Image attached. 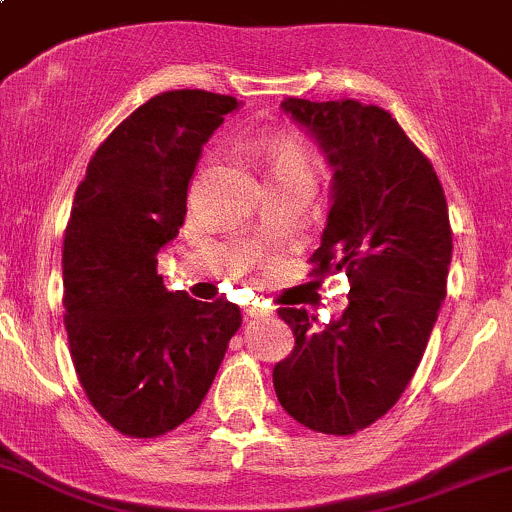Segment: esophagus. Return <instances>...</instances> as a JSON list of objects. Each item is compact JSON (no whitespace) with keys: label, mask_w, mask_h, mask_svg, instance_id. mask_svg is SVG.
<instances>
[{"label":"esophagus","mask_w":512,"mask_h":512,"mask_svg":"<svg viewBox=\"0 0 512 512\" xmlns=\"http://www.w3.org/2000/svg\"><path fill=\"white\" fill-rule=\"evenodd\" d=\"M245 313H247V316H250V318H265V316H269L267 308H262V306H247Z\"/></svg>","instance_id":"obj_1"}]
</instances>
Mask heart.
Listing matches in <instances>:
<instances>
[{
    "label": "heart",
    "mask_w": 512,
    "mask_h": 512,
    "mask_svg": "<svg viewBox=\"0 0 512 512\" xmlns=\"http://www.w3.org/2000/svg\"><path fill=\"white\" fill-rule=\"evenodd\" d=\"M267 157L269 179L306 177L313 179V160L306 145L291 136H269L262 143Z\"/></svg>",
    "instance_id": "b5f03b06"
}]
</instances>
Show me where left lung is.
Returning a JSON list of instances; mask_svg holds the SVG:
<instances>
[{"instance_id":"1","label":"left lung","mask_w":512,"mask_h":512,"mask_svg":"<svg viewBox=\"0 0 512 512\" xmlns=\"http://www.w3.org/2000/svg\"><path fill=\"white\" fill-rule=\"evenodd\" d=\"M333 165V206L308 277L345 272L350 306L323 330L284 306L294 350L274 391L296 423L355 435L396 406L413 379L447 294L452 228L432 162L381 106L286 99Z\"/></svg>"}]
</instances>
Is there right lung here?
<instances>
[{"label": "right lung", "instance_id": "add662e5", "mask_svg": "<svg viewBox=\"0 0 512 512\" xmlns=\"http://www.w3.org/2000/svg\"><path fill=\"white\" fill-rule=\"evenodd\" d=\"M235 97L155 94L111 131L87 165L63 240L70 357L89 403L133 440L192 418L211 389L240 308L167 291L157 252L177 238L201 148Z\"/></svg>", "mask_w": 512, "mask_h": 512}]
</instances>
